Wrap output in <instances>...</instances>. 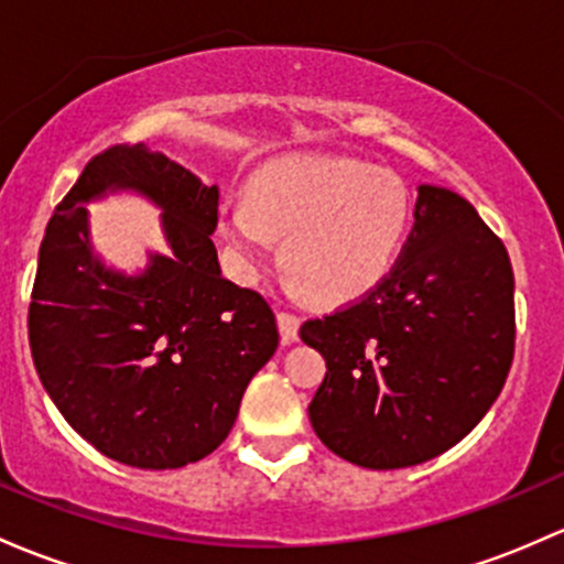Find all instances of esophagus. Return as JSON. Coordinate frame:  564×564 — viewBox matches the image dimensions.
Returning <instances> with one entry per match:
<instances>
[{
	"label": "esophagus",
	"mask_w": 564,
	"mask_h": 564,
	"mask_svg": "<svg viewBox=\"0 0 564 564\" xmlns=\"http://www.w3.org/2000/svg\"><path fill=\"white\" fill-rule=\"evenodd\" d=\"M278 329H281V340L286 343H294L300 335V316L292 311H278Z\"/></svg>",
	"instance_id": "esophagus-1"
}]
</instances>
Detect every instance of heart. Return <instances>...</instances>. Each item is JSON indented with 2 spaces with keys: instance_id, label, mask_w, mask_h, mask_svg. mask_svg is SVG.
I'll use <instances>...</instances> for the list:
<instances>
[{
  "instance_id": "heart-1",
  "label": "heart",
  "mask_w": 564,
  "mask_h": 564,
  "mask_svg": "<svg viewBox=\"0 0 564 564\" xmlns=\"http://www.w3.org/2000/svg\"><path fill=\"white\" fill-rule=\"evenodd\" d=\"M413 218L405 181L346 156H289L251 177L248 203L221 207L218 227L246 270L286 237L283 264L318 302L372 292L394 270Z\"/></svg>"
}]
</instances>
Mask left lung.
Masks as SVG:
<instances>
[{
    "instance_id": "8db88e82",
    "label": "left lung",
    "mask_w": 564,
    "mask_h": 564,
    "mask_svg": "<svg viewBox=\"0 0 564 564\" xmlns=\"http://www.w3.org/2000/svg\"><path fill=\"white\" fill-rule=\"evenodd\" d=\"M394 270L357 302L307 318L327 361L307 413L324 446L370 470L422 465L473 430L513 361V270L467 199L419 186Z\"/></svg>"
}]
</instances>
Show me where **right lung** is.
I'll return each mask as SVG.
<instances>
[{
  "label": "right lung",
  "instance_id": "1",
  "mask_svg": "<svg viewBox=\"0 0 564 564\" xmlns=\"http://www.w3.org/2000/svg\"><path fill=\"white\" fill-rule=\"evenodd\" d=\"M108 187H134L165 210L174 253L138 279L90 253L79 203ZM216 227L218 188L142 142L97 153L47 221L29 305L32 359L58 413L110 459L173 470L216 452L248 381L275 354V313L221 275Z\"/></svg>",
  "mask_w": 564,
  "mask_h": 564
}]
</instances>
